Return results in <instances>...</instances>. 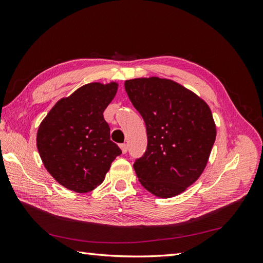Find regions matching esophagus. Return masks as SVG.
Wrapping results in <instances>:
<instances>
[{
	"label": "esophagus",
	"mask_w": 263,
	"mask_h": 263,
	"mask_svg": "<svg viewBox=\"0 0 263 263\" xmlns=\"http://www.w3.org/2000/svg\"><path fill=\"white\" fill-rule=\"evenodd\" d=\"M120 148H121L123 154H126L127 153V144L122 143V144H120Z\"/></svg>",
	"instance_id": "esophagus-1"
}]
</instances>
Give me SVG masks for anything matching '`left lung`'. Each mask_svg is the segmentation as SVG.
<instances>
[{
    "label": "left lung",
    "mask_w": 263,
    "mask_h": 263,
    "mask_svg": "<svg viewBox=\"0 0 263 263\" xmlns=\"http://www.w3.org/2000/svg\"><path fill=\"white\" fill-rule=\"evenodd\" d=\"M125 91L146 123L147 150L133 168L141 185L159 198L185 191L202 174L216 140L203 99L157 77L126 80Z\"/></svg>",
    "instance_id": "left-lung-1"
}]
</instances>
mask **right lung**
Returning <instances> with one entry per match:
<instances>
[{
  "instance_id": "1",
  "label": "right lung",
  "mask_w": 263,
  "mask_h": 263,
  "mask_svg": "<svg viewBox=\"0 0 263 263\" xmlns=\"http://www.w3.org/2000/svg\"><path fill=\"white\" fill-rule=\"evenodd\" d=\"M116 82L88 83L60 99L37 132V149L47 172L78 193L103 183L111 161L122 154L110 140L104 110L115 97Z\"/></svg>"
}]
</instances>
